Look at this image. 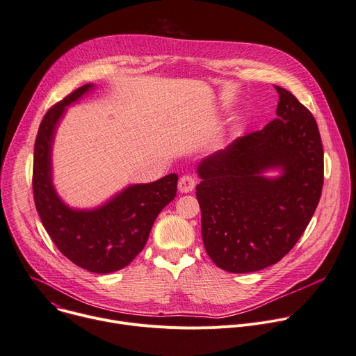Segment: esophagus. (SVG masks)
Here are the masks:
<instances>
[{
  "instance_id": "esophagus-1",
  "label": "esophagus",
  "mask_w": 356,
  "mask_h": 356,
  "mask_svg": "<svg viewBox=\"0 0 356 356\" xmlns=\"http://www.w3.org/2000/svg\"><path fill=\"white\" fill-rule=\"evenodd\" d=\"M196 187V180L190 175H184L179 180V190L181 193H190L193 188Z\"/></svg>"
}]
</instances>
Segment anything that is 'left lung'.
<instances>
[{
  "label": "left lung",
  "mask_w": 356,
  "mask_h": 356,
  "mask_svg": "<svg viewBox=\"0 0 356 356\" xmlns=\"http://www.w3.org/2000/svg\"><path fill=\"white\" fill-rule=\"evenodd\" d=\"M277 119L206 157L196 197L202 236L224 271L252 273L278 263L293 248L319 203L324 149L312 113L281 86ZM281 168L280 178L262 172Z\"/></svg>",
  "instance_id": "left-lung-1"
}]
</instances>
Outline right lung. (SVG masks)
<instances>
[{"instance_id":"right-lung-1","label":"right lung","mask_w":356,"mask_h":356,"mask_svg":"<svg viewBox=\"0 0 356 356\" xmlns=\"http://www.w3.org/2000/svg\"><path fill=\"white\" fill-rule=\"evenodd\" d=\"M92 88H78L45 113L34 146L32 190L42 225L58 250L81 268L108 274L131 264L143 250L156 217L176 197L177 175L129 186L93 210L70 209L58 197L51 168L55 129L67 106Z\"/></svg>"}]
</instances>
